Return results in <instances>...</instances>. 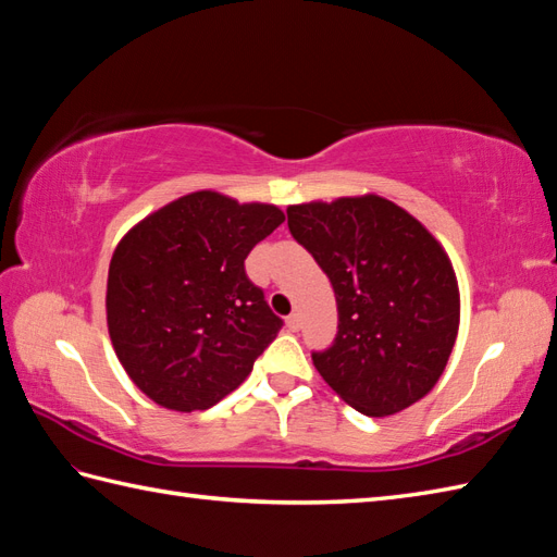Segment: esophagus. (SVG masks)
<instances>
[{
    "label": "esophagus",
    "mask_w": 557,
    "mask_h": 557,
    "mask_svg": "<svg viewBox=\"0 0 557 557\" xmlns=\"http://www.w3.org/2000/svg\"><path fill=\"white\" fill-rule=\"evenodd\" d=\"M287 327L292 330V333H299V330H301V315L299 313H292L287 318Z\"/></svg>",
    "instance_id": "1"
}]
</instances>
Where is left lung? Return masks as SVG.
Masks as SVG:
<instances>
[{
	"label": "left lung",
	"instance_id": "obj_1",
	"mask_svg": "<svg viewBox=\"0 0 557 557\" xmlns=\"http://www.w3.org/2000/svg\"><path fill=\"white\" fill-rule=\"evenodd\" d=\"M294 239L337 299L335 345L315 371L366 417H389L441 381L459 330V285L443 244L377 194L287 208Z\"/></svg>",
	"mask_w": 557,
	"mask_h": 557
}]
</instances>
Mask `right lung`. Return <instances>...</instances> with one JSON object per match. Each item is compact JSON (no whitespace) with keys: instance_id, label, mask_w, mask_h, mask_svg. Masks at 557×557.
I'll use <instances>...</instances> for the list:
<instances>
[{"instance_id":"add662e5","label":"right lung","mask_w":557,"mask_h":557,"mask_svg":"<svg viewBox=\"0 0 557 557\" xmlns=\"http://www.w3.org/2000/svg\"><path fill=\"white\" fill-rule=\"evenodd\" d=\"M285 222L272 203L194 191L150 212L116 244L104 311L132 383L172 411H203L239 387L277 337L244 260Z\"/></svg>"}]
</instances>
